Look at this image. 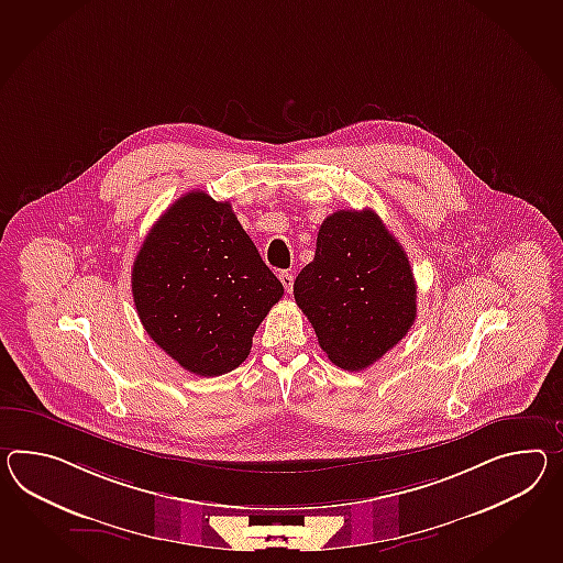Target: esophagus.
I'll use <instances>...</instances> for the list:
<instances>
[{"label": "esophagus", "mask_w": 563, "mask_h": 563, "mask_svg": "<svg viewBox=\"0 0 563 563\" xmlns=\"http://www.w3.org/2000/svg\"><path fill=\"white\" fill-rule=\"evenodd\" d=\"M278 278H280V283H283V287L287 288L288 292H290V288H292V275L288 273V271H283L280 275H278Z\"/></svg>", "instance_id": "34e87169"}]
</instances>
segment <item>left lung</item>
<instances>
[{
	"instance_id": "1",
	"label": "left lung",
	"mask_w": 563,
	"mask_h": 563,
	"mask_svg": "<svg viewBox=\"0 0 563 563\" xmlns=\"http://www.w3.org/2000/svg\"><path fill=\"white\" fill-rule=\"evenodd\" d=\"M292 292L321 350L343 371L380 360L417 317L407 252L372 209H342L321 223L316 258Z\"/></svg>"
}]
</instances>
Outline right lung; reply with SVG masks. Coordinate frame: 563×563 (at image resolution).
<instances>
[{
  "label": "right lung",
  "mask_w": 563,
  "mask_h": 563,
  "mask_svg": "<svg viewBox=\"0 0 563 563\" xmlns=\"http://www.w3.org/2000/svg\"><path fill=\"white\" fill-rule=\"evenodd\" d=\"M285 288L228 201L183 195L152 225L132 268L137 317L185 371L238 368Z\"/></svg>",
  "instance_id": "right-lung-1"
}]
</instances>
